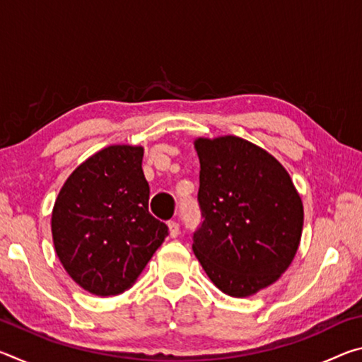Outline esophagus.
I'll return each instance as SVG.
<instances>
[{"instance_id":"esophagus-1","label":"esophagus","mask_w":362,"mask_h":362,"mask_svg":"<svg viewBox=\"0 0 362 362\" xmlns=\"http://www.w3.org/2000/svg\"><path fill=\"white\" fill-rule=\"evenodd\" d=\"M168 226H169V235H170V238H177V236H179V233H180V225H179V223L174 222V220H170V222L168 223Z\"/></svg>"}]
</instances>
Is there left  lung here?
Returning <instances> with one entry per match:
<instances>
[{"mask_svg":"<svg viewBox=\"0 0 362 362\" xmlns=\"http://www.w3.org/2000/svg\"><path fill=\"white\" fill-rule=\"evenodd\" d=\"M203 223L193 252L209 279L231 297L276 283L297 254L303 204L276 158L236 136L194 140Z\"/></svg>","mask_w":362,"mask_h":362,"instance_id":"8db88e82","label":"left lung"}]
</instances>
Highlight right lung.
<instances>
[{"mask_svg":"<svg viewBox=\"0 0 362 362\" xmlns=\"http://www.w3.org/2000/svg\"><path fill=\"white\" fill-rule=\"evenodd\" d=\"M142 159V146L97 151L73 170L54 204L56 254L70 278L94 296L129 289L168 236V225L148 212Z\"/></svg>","mask_w":362,"mask_h":362,"instance_id":"add662e5","label":"right lung"}]
</instances>
